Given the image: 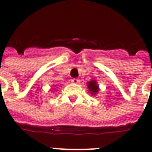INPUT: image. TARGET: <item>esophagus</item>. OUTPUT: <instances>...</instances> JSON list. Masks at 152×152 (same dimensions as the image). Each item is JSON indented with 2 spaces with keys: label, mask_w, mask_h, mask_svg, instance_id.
Instances as JSON below:
<instances>
[{
  "label": "esophagus",
  "mask_w": 152,
  "mask_h": 152,
  "mask_svg": "<svg viewBox=\"0 0 152 152\" xmlns=\"http://www.w3.org/2000/svg\"><path fill=\"white\" fill-rule=\"evenodd\" d=\"M71 82L73 83H79V79L78 78H72Z\"/></svg>",
  "instance_id": "esophagus-1"
}]
</instances>
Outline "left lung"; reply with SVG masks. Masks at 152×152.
I'll return each instance as SVG.
<instances>
[{"label": "left lung", "mask_w": 152, "mask_h": 152, "mask_svg": "<svg viewBox=\"0 0 152 152\" xmlns=\"http://www.w3.org/2000/svg\"><path fill=\"white\" fill-rule=\"evenodd\" d=\"M87 86H88V88H89V91L91 93V95H94V94H96L99 91V87L98 85L96 84V82L94 80L90 81L87 83Z\"/></svg>", "instance_id": "8db88e82"}]
</instances>
